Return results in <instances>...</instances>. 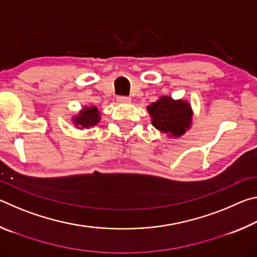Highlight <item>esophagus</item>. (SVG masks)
Masks as SVG:
<instances>
[{"instance_id":"esophagus-1","label":"esophagus","mask_w":257,"mask_h":257,"mask_svg":"<svg viewBox=\"0 0 257 257\" xmlns=\"http://www.w3.org/2000/svg\"><path fill=\"white\" fill-rule=\"evenodd\" d=\"M116 99H118L119 103H129L130 101H132V98L128 96H119Z\"/></svg>"}]
</instances>
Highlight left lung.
<instances>
[{
  "label": "left lung",
  "instance_id": "1",
  "mask_svg": "<svg viewBox=\"0 0 257 257\" xmlns=\"http://www.w3.org/2000/svg\"><path fill=\"white\" fill-rule=\"evenodd\" d=\"M152 124L169 138H178L191 127L193 108L185 99H173L161 96L158 101L147 106Z\"/></svg>",
  "mask_w": 257,
  "mask_h": 257
}]
</instances>
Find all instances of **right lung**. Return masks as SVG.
I'll return each instance as SVG.
<instances>
[{
	"mask_svg": "<svg viewBox=\"0 0 257 257\" xmlns=\"http://www.w3.org/2000/svg\"><path fill=\"white\" fill-rule=\"evenodd\" d=\"M101 121V113L95 105L84 106L81 110L72 116L73 125L78 129L92 128Z\"/></svg>",
	"mask_w": 257,
	"mask_h": 257,
	"instance_id": "add662e5",
	"label": "right lung"
}]
</instances>
